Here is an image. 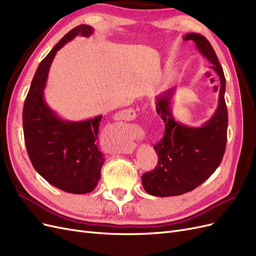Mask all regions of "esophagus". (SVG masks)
<instances>
[{"label": "esophagus", "mask_w": 256, "mask_h": 256, "mask_svg": "<svg viewBox=\"0 0 256 256\" xmlns=\"http://www.w3.org/2000/svg\"><path fill=\"white\" fill-rule=\"evenodd\" d=\"M134 111H131V110H124V111H120V112H118V114H115V118H114V120H128L129 118H134Z\"/></svg>", "instance_id": "34e87169"}]
</instances>
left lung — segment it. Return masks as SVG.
<instances>
[{"mask_svg":"<svg viewBox=\"0 0 256 256\" xmlns=\"http://www.w3.org/2000/svg\"><path fill=\"white\" fill-rule=\"evenodd\" d=\"M184 40H193L198 50L212 64L219 76L218 106L212 116L200 127L184 125L172 113L175 88L156 97V110L166 125L164 136L154 146L158 164L152 172L142 175L144 190L154 196H175L196 189L210 177L221 164L226 146L228 109L226 76L210 42L198 33H188Z\"/></svg>","mask_w":256,"mask_h":256,"instance_id":"left-lung-1","label":"left lung"}]
</instances>
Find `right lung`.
Wrapping results in <instances>:
<instances>
[{
	"mask_svg": "<svg viewBox=\"0 0 256 256\" xmlns=\"http://www.w3.org/2000/svg\"><path fill=\"white\" fill-rule=\"evenodd\" d=\"M92 33L90 26L81 24L54 46L37 67L22 112L26 146L34 168L50 184L74 194L92 192L100 180L104 154L98 148L97 136L102 115L65 120L46 102L44 92L56 52L76 36Z\"/></svg>",
	"mask_w": 256,
	"mask_h": 256,
	"instance_id": "1",
	"label": "right lung"
}]
</instances>
